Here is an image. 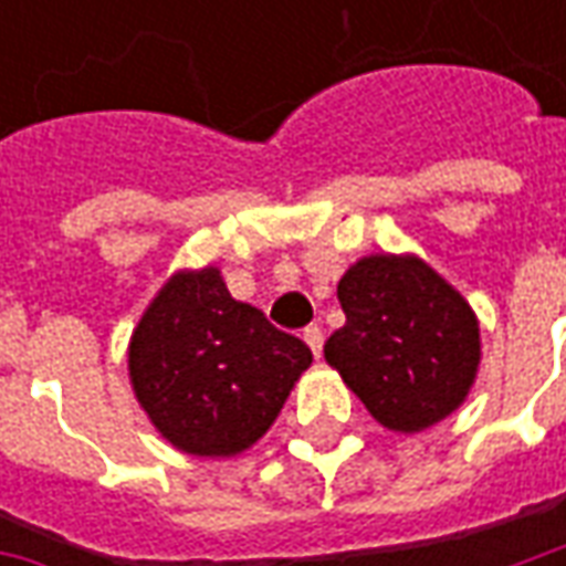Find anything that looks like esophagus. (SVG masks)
Instances as JSON below:
<instances>
[{
    "mask_svg": "<svg viewBox=\"0 0 566 566\" xmlns=\"http://www.w3.org/2000/svg\"><path fill=\"white\" fill-rule=\"evenodd\" d=\"M303 339H306L308 348H312V355L321 357V345H324V333H321L318 324H308L306 333H303Z\"/></svg>",
    "mask_w": 566,
    "mask_h": 566,
    "instance_id": "1",
    "label": "esophagus"
}]
</instances>
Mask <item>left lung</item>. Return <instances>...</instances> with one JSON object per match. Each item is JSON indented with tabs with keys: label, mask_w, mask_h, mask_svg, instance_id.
Wrapping results in <instances>:
<instances>
[{
	"label": "left lung",
	"mask_w": 566,
	"mask_h": 566,
	"mask_svg": "<svg viewBox=\"0 0 566 566\" xmlns=\"http://www.w3.org/2000/svg\"><path fill=\"white\" fill-rule=\"evenodd\" d=\"M345 324L324 357L369 416L418 433L451 416L482 360L470 303L416 254H369L339 279Z\"/></svg>",
	"instance_id": "left-lung-1"
}]
</instances>
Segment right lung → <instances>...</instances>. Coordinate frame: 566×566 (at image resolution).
<instances>
[{"label":"right lung","mask_w":566,"mask_h":566,"mask_svg":"<svg viewBox=\"0 0 566 566\" xmlns=\"http://www.w3.org/2000/svg\"><path fill=\"white\" fill-rule=\"evenodd\" d=\"M308 364V345L233 300L218 266L175 272L129 339L136 400L166 442L197 458L251 449Z\"/></svg>","instance_id":"1"}]
</instances>
